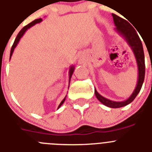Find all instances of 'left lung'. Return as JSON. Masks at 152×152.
Instances as JSON below:
<instances>
[{
	"label": "left lung",
	"instance_id": "left-lung-1",
	"mask_svg": "<svg viewBox=\"0 0 152 152\" xmlns=\"http://www.w3.org/2000/svg\"><path fill=\"white\" fill-rule=\"evenodd\" d=\"M113 17V21L115 25V28H114L116 33L121 35L123 38L126 40L130 49H132L134 55L135 56L136 61L137 64V67H138V79H137V83L135 89L133 91L131 95L124 101L116 102L110 100L106 97L100 95V94L97 91L96 89H94V93L97 100L103 103L105 106L110 107V108H120L123 107L129 103H131L133 100L137 97L139 92L141 90V88L142 86L143 82L145 79V56L144 52H143L142 44L140 38L139 37L137 31H135L133 26L126 21L124 18L118 16L115 14H112Z\"/></svg>",
	"mask_w": 152,
	"mask_h": 152
}]
</instances>
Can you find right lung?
<instances>
[{
	"label": "right lung",
	"mask_w": 152,
	"mask_h": 152,
	"mask_svg": "<svg viewBox=\"0 0 152 152\" xmlns=\"http://www.w3.org/2000/svg\"><path fill=\"white\" fill-rule=\"evenodd\" d=\"M42 18H38V19H35L34 21H33V22H31V23H29V24H28V25H27L26 26L24 27V28H22V29L20 31H19V33H18V35H17L16 38H15V41H14L13 45H12V48H11L10 56V58H11V57H12V53H13V52H14V49H15V48L16 47V46H17V45H18V42H19V40H20L21 38L22 37V36H23V35L25 34V32H26L27 30L29 29L30 28H31V27H32V26L35 25H36V24L41 22H42ZM74 69H75V66H73V65L70 66V67H69V83H70V79H71L72 75H73V72H74ZM66 97H65L63 99V100H62V101L61 102V103H60V104H59V106H58V109L60 108L61 106V105L63 104L64 102L65 101V99H66Z\"/></svg>",
	"instance_id": "right-lung-1"
}]
</instances>
